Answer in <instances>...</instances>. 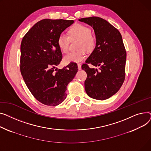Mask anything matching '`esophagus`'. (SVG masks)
Returning a JSON list of instances; mask_svg holds the SVG:
<instances>
[{"instance_id":"34e87169","label":"esophagus","mask_w":151,"mask_h":151,"mask_svg":"<svg viewBox=\"0 0 151 151\" xmlns=\"http://www.w3.org/2000/svg\"><path fill=\"white\" fill-rule=\"evenodd\" d=\"M77 66H78V70H81V69H82V67H81V64H78Z\"/></svg>"}]
</instances>
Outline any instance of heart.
I'll return each instance as SVG.
<instances>
[{"mask_svg": "<svg viewBox=\"0 0 151 151\" xmlns=\"http://www.w3.org/2000/svg\"><path fill=\"white\" fill-rule=\"evenodd\" d=\"M70 38L71 40L77 39L81 40L78 49L81 51L70 52L63 57V62L65 64L70 63H78L83 60L86 57L85 50L92 51L96 46V39L93 36L91 30L88 27L82 24H76L69 30ZM70 38L65 33L59 35L57 39V44L60 49L65 53L69 49Z\"/></svg>", "mask_w": 151, "mask_h": 151, "instance_id": "obj_1", "label": "heart"}]
</instances>
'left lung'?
<instances>
[{
    "mask_svg": "<svg viewBox=\"0 0 151 151\" xmlns=\"http://www.w3.org/2000/svg\"><path fill=\"white\" fill-rule=\"evenodd\" d=\"M91 26L94 30L96 47L82 69L87 74L85 81L86 94L97 100H105L116 94L125 79L126 51L119 30L99 17L78 19ZM88 64L99 66L90 68Z\"/></svg>",
    "mask_w": 151,
    "mask_h": 151,
    "instance_id": "left-lung-1",
    "label": "left lung"
}]
</instances>
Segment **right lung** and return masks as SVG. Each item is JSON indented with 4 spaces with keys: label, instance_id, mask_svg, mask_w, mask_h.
Returning a JSON list of instances; mask_svg holds the SVG:
<instances>
[{
    "label": "right lung",
    "instance_id": "add662e5",
    "mask_svg": "<svg viewBox=\"0 0 151 151\" xmlns=\"http://www.w3.org/2000/svg\"><path fill=\"white\" fill-rule=\"evenodd\" d=\"M74 22L44 19L35 24L22 38L21 73L35 98L44 105L56 106L63 102L67 96L66 86L78 71L74 62L61 69H55L62 59L58 37Z\"/></svg>",
    "mask_w": 151,
    "mask_h": 151
}]
</instances>
